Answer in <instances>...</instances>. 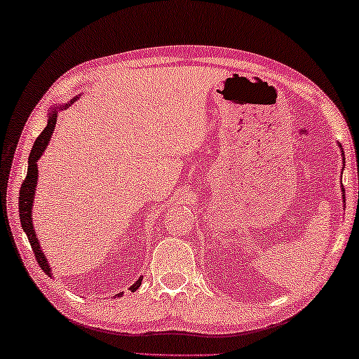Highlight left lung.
Returning a JSON list of instances; mask_svg holds the SVG:
<instances>
[{"label": "left lung", "instance_id": "1", "mask_svg": "<svg viewBox=\"0 0 359 359\" xmlns=\"http://www.w3.org/2000/svg\"><path fill=\"white\" fill-rule=\"evenodd\" d=\"M341 154H344V151H341ZM344 161H345V156H344ZM345 163V162H344ZM341 191H344V196H345V189H344V186H341Z\"/></svg>", "mask_w": 359, "mask_h": 359}]
</instances>
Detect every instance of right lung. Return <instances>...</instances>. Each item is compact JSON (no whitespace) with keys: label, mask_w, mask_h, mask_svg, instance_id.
I'll use <instances>...</instances> for the list:
<instances>
[{"label":"right lung","mask_w":359,"mask_h":359,"mask_svg":"<svg viewBox=\"0 0 359 359\" xmlns=\"http://www.w3.org/2000/svg\"><path fill=\"white\" fill-rule=\"evenodd\" d=\"M75 101V99H74ZM69 104H65L67 107ZM56 118H57V112L56 109L51 110L48 118V125L45 126V130L41 131L40 136L36 137L35 142H33L30 157H29V170H27V176L25 180L22 181L20 191H19V217H20V224L22 229L25 231L27 237H29V242L32 245V250L35 253V258L38 264H40L43 271L46 274H51V268L46 262V257L43 255V252L40 249V244H38V239L35 236V229H33V223H32V203H33V196H35V187H36V181H38V167H36V161L43 156L45 152V147L48 146L49 140H51V135L54 131V125H56ZM142 278H140L136 283L131 285L130 290L135 292L137 287L141 285ZM123 292H120L118 295H122Z\"/></svg>","instance_id":"right-lung-1"}]
</instances>
